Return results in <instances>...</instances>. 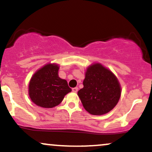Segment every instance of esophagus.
Here are the masks:
<instances>
[{
  "label": "esophagus",
  "instance_id": "obj_1",
  "mask_svg": "<svg viewBox=\"0 0 152 152\" xmlns=\"http://www.w3.org/2000/svg\"><path fill=\"white\" fill-rule=\"evenodd\" d=\"M78 91V87H74V88H72V92H77Z\"/></svg>",
  "mask_w": 152,
  "mask_h": 152
}]
</instances>
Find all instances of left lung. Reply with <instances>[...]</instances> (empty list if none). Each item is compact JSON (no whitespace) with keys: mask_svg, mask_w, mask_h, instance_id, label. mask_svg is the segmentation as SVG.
<instances>
[{"mask_svg":"<svg viewBox=\"0 0 152 152\" xmlns=\"http://www.w3.org/2000/svg\"><path fill=\"white\" fill-rule=\"evenodd\" d=\"M83 88L78 91L84 108L93 115L107 114L117 105L121 95L118 80L99 63L87 69Z\"/></svg>","mask_w":152,"mask_h":152,"instance_id":"8db88e82","label":"left lung"}]
</instances>
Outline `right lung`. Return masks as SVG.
I'll return each mask as SVG.
<instances>
[{
    "instance_id": "obj_1",
    "label": "right lung",
    "mask_w": 152,
    "mask_h": 152,
    "mask_svg": "<svg viewBox=\"0 0 152 152\" xmlns=\"http://www.w3.org/2000/svg\"><path fill=\"white\" fill-rule=\"evenodd\" d=\"M58 69V65L48 64L32 77L29 83V95L37 106L54 107L72 91L67 81L59 77Z\"/></svg>"
}]
</instances>
